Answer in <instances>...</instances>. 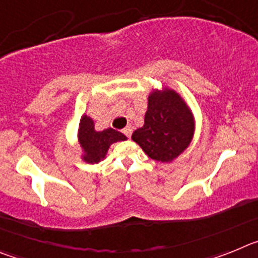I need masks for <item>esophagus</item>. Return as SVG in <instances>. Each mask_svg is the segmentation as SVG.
Listing matches in <instances>:
<instances>
[{
  "mask_svg": "<svg viewBox=\"0 0 258 258\" xmlns=\"http://www.w3.org/2000/svg\"><path fill=\"white\" fill-rule=\"evenodd\" d=\"M132 131H133V129H132L131 125H127V126H125L124 129H122V133H124L125 136L127 137V138H131V136H132Z\"/></svg>",
  "mask_w": 258,
  "mask_h": 258,
  "instance_id": "obj_1",
  "label": "esophagus"
}]
</instances>
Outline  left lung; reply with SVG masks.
I'll return each instance as SVG.
<instances>
[{
  "mask_svg": "<svg viewBox=\"0 0 258 258\" xmlns=\"http://www.w3.org/2000/svg\"><path fill=\"white\" fill-rule=\"evenodd\" d=\"M195 120L192 112L178 93L172 89L152 90L145 124L132 134L149 157L170 163L178 157L192 141Z\"/></svg>",
  "mask_w": 258,
  "mask_h": 258,
  "instance_id": "obj_1",
  "label": "left lung"
}]
</instances>
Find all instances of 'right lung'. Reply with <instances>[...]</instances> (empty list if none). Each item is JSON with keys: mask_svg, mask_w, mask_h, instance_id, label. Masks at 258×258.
<instances>
[{"mask_svg": "<svg viewBox=\"0 0 258 258\" xmlns=\"http://www.w3.org/2000/svg\"><path fill=\"white\" fill-rule=\"evenodd\" d=\"M79 143L83 149V160L89 164L99 163L106 157L109 146L112 143L126 141V137L112 127L97 132L94 129V120L88 115H83L80 120L79 133H77Z\"/></svg>", "mask_w": 258, "mask_h": 258, "instance_id": "1", "label": "right lung"}]
</instances>
